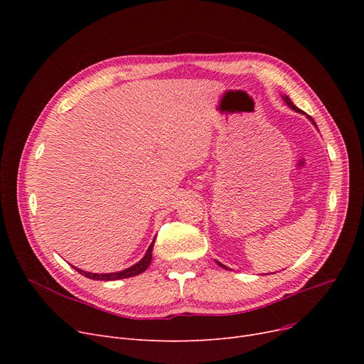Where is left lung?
Here are the masks:
<instances>
[{"label": "left lung", "mask_w": 364, "mask_h": 364, "mask_svg": "<svg viewBox=\"0 0 364 364\" xmlns=\"http://www.w3.org/2000/svg\"><path fill=\"white\" fill-rule=\"evenodd\" d=\"M283 99H284L286 105H288V106H289L291 109H294V110H296V112H301V110H299V109H298V107H296V106H295V105H294V103L291 102V99H289V97H283ZM313 124H316V122H313ZM218 264H220V262H218ZM220 265L223 267V269H227V267H225V265H223V264H220Z\"/></svg>", "instance_id": "obj_1"}]
</instances>
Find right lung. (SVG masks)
<instances>
[{
    "label": "right lung",
    "mask_w": 364,
    "mask_h": 364,
    "mask_svg": "<svg viewBox=\"0 0 364 364\" xmlns=\"http://www.w3.org/2000/svg\"><path fill=\"white\" fill-rule=\"evenodd\" d=\"M153 245H155V240H153L149 246V250L146 252V255L143 257V259H140L136 265L129 267V269H125L122 272H118V273H106V274H97V273H88V272H84V270H80L76 269V267H73V269L81 273L82 276L88 277V279H92V280H119V279H127V277H132V276H137L140 273H143L147 267L150 265V261H151V250H153Z\"/></svg>",
    "instance_id": "obj_1"
}]
</instances>
